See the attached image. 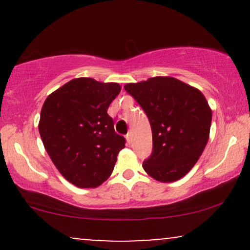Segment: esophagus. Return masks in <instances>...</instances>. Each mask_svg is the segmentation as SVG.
Returning a JSON list of instances; mask_svg holds the SVG:
<instances>
[{"label": "esophagus", "instance_id": "obj_1", "mask_svg": "<svg viewBox=\"0 0 250 250\" xmlns=\"http://www.w3.org/2000/svg\"><path fill=\"white\" fill-rule=\"evenodd\" d=\"M125 140H127L128 145H130V143H131V133H128L127 135H125Z\"/></svg>", "mask_w": 250, "mask_h": 250}]
</instances>
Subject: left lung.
Masks as SVG:
<instances>
[{
	"label": "left lung",
	"instance_id": "8db88e82",
	"mask_svg": "<svg viewBox=\"0 0 250 250\" xmlns=\"http://www.w3.org/2000/svg\"><path fill=\"white\" fill-rule=\"evenodd\" d=\"M125 89L147 114L153 153L142 167L160 182H174L190 171L209 140L211 109L199 89L170 76L128 83Z\"/></svg>",
	"mask_w": 250,
	"mask_h": 250
}]
</instances>
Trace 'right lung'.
I'll return each mask as SVG.
<instances>
[{
    "mask_svg": "<svg viewBox=\"0 0 250 250\" xmlns=\"http://www.w3.org/2000/svg\"><path fill=\"white\" fill-rule=\"evenodd\" d=\"M121 91L115 82L79 77L45 99L39 131L45 150L65 180L79 188H96L113 173L125 137L107 114Z\"/></svg>",
    "mask_w": 250,
    "mask_h": 250,
    "instance_id": "right-lung-1",
    "label": "right lung"
}]
</instances>
